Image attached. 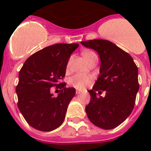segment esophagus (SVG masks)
Listing matches in <instances>:
<instances>
[{
  "label": "esophagus",
  "instance_id": "1",
  "mask_svg": "<svg viewBox=\"0 0 151 151\" xmlns=\"http://www.w3.org/2000/svg\"><path fill=\"white\" fill-rule=\"evenodd\" d=\"M80 93H82V91H80V90H76V93L77 94H79Z\"/></svg>",
  "mask_w": 151,
  "mask_h": 151
}]
</instances>
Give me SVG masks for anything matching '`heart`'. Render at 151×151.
<instances>
[{
	"label": "heart",
	"mask_w": 151,
	"mask_h": 151,
	"mask_svg": "<svg viewBox=\"0 0 151 151\" xmlns=\"http://www.w3.org/2000/svg\"><path fill=\"white\" fill-rule=\"evenodd\" d=\"M94 55H96L95 52L92 51H86L83 52V56L85 58L87 61L89 60V59L91 57ZM71 58H70L68 60V63H67V68L69 67L70 63H71ZM93 80V77L91 75H88V74H76L71 77L68 80V83L71 86L74 87L75 88L79 90L84 89L86 88L88 85H90Z\"/></svg>",
	"instance_id": "obj_1"
}]
</instances>
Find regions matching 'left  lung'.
I'll return each mask as SVG.
<instances>
[{
  "instance_id": "8db88e82",
  "label": "left lung",
  "mask_w": 151,
  "mask_h": 151,
  "mask_svg": "<svg viewBox=\"0 0 151 151\" xmlns=\"http://www.w3.org/2000/svg\"><path fill=\"white\" fill-rule=\"evenodd\" d=\"M85 47L98 52L101 59L99 77L88 91L91 100L85 107L88 119L103 129H112L122 123L132 113L139 85L138 68L132 56L103 39L81 42ZM106 91L103 98L96 91Z\"/></svg>"
}]
</instances>
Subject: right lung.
<instances>
[{
	"label": "right lung",
	"instance_id": "add662e5",
	"mask_svg": "<svg viewBox=\"0 0 151 151\" xmlns=\"http://www.w3.org/2000/svg\"><path fill=\"white\" fill-rule=\"evenodd\" d=\"M78 44H56L36 52L25 60L16 87L17 106L27 123L34 129L50 132L63 122L68 105L75 95L74 88L60 83L67 63ZM60 89L57 97L50 88Z\"/></svg>",
	"mask_w": 151,
	"mask_h": 151
}]
</instances>
